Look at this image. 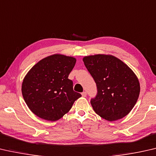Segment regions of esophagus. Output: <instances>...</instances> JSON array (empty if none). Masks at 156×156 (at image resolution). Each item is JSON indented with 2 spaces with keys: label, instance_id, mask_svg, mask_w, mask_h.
Segmentation results:
<instances>
[{
  "label": "esophagus",
  "instance_id": "1",
  "mask_svg": "<svg viewBox=\"0 0 156 156\" xmlns=\"http://www.w3.org/2000/svg\"><path fill=\"white\" fill-rule=\"evenodd\" d=\"M86 95H87L86 92H83V93H81V95H82V97H83V98H85V97H86Z\"/></svg>",
  "mask_w": 156,
  "mask_h": 156
}]
</instances>
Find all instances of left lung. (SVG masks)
I'll list each match as a JSON object with an SVG mask.
<instances>
[{
  "label": "left lung",
  "instance_id": "8db88e82",
  "mask_svg": "<svg viewBox=\"0 0 156 156\" xmlns=\"http://www.w3.org/2000/svg\"><path fill=\"white\" fill-rule=\"evenodd\" d=\"M83 61L98 88V95L90 100L95 113L110 122L127 115L136 105L140 92L133 71L110 55L86 56Z\"/></svg>",
  "mask_w": 156,
  "mask_h": 156
}]
</instances>
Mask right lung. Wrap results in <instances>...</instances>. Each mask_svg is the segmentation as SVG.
Here are the masks:
<instances>
[{
    "mask_svg": "<svg viewBox=\"0 0 156 156\" xmlns=\"http://www.w3.org/2000/svg\"><path fill=\"white\" fill-rule=\"evenodd\" d=\"M76 61L75 57L55 54L40 60L28 71L22 83V95L34 115L57 121L81 97L73 90V81L68 79Z\"/></svg>",
    "mask_w": 156,
    "mask_h": 156,
    "instance_id": "add662e5",
    "label": "right lung"
}]
</instances>
